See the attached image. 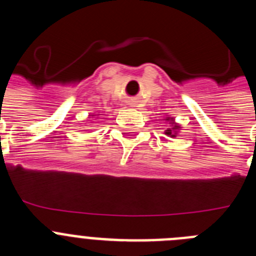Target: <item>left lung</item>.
I'll return each instance as SVG.
<instances>
[{"label":"left lung","mask_w":256,"mask_h":256,"mask_svg":"<svg viewBox=\"0 0 256 256\" xmlns=\"http://www.w3.org/2000/svg\"><path fill=\"white\" fill-rule=\"evenodd\" d=\"M165 120H168L169 124H170V126H169L168 130H165V134L169 136V137H177L178 130H180V126H178L177 123H174V119H173V118H170V116L165 118Z\"/></svg>","instance_id":"left-lung-1"}]
</instances>
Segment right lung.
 <instances>
[{"label":"right lung","mask_w":256,"mask_h":256,"mask_svg":"<svg viewBox=\"0 0 256 256\" xmlns=\"http://www.w3.org/2000/svg\"><path fill=\"white\" fill-rule=\"evenodd\" d=\"M92 116H94V115H92Z\"/></svg>","instance_id":"1"}]
</instances>
